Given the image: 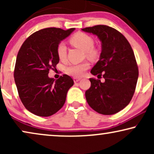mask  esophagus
Segmentation results:
<instances>
[{"label":"esophagus","instance_id":"1","mask_svg":"<svg viewBox=\"0 0 154 154\" xmlns=\"http://www.w3.org/2000/svg\"><path fill=\"white\" fill-rule=\"evenodd\" d=\"M81 79H80V78L75 77V78H73V81H74V83H77V82H79V81H81Z\"/></svg>","mask_w":154,"mask_h":154}]
</instances>
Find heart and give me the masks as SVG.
I'll list each match as a JSON object with an SVG mask.
<instances>
[{"instance_id": "b5f03b06", "label": "heart", "mask_w": 154, "mask_h": 154, "mask_svg": "<svg viewBox=\"0 0 154 154\" xmlns=\"http://www.w3.org/2000/svg\"><path fill=\"white\" fill-rule=\"evenodd\" d=\"M71 43L85 51L86 55L89 57L94 58L97 56L98 52L94 46V39L90 35L83 32L75 33L70 39ZM57 53L61 60H64L66 57V46L64 43L61 42L57 48ZM90 64L84 62L80 64H69L65 67V71L68 74L74 77H81L85 74V71L89 69Z\"/></svg>"}]
</instances>
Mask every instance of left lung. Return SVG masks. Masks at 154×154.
<instances>
[{"mask_svg":"<svg viewBox=\"0 0 154 154\" xmlns=\"http://www.w3.org/2000/svg\"><path fill=\"white\" fill-rule=\"evenodd\" d=\"M82 31L96 35L101 41L100 60L90 73L105 79L102 83L90 79L86 100L99 113L114 114L128 106L135 90L139 71L133 50L125 37L110 26L97 25Z\"/></svg>","mask_w":154,"mask_h":154,"instance_id":"obj_1","label":"left lung"}]
</instances>
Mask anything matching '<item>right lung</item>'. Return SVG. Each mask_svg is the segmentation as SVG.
Instances as JSON below:
<instances>
[{
    "label": "right lung",
    "mask_w": 154,
    "mask_h": 154,
    "mask_svg": "<svg viewBox=\"0 0 154 154\" xmlns=\"http://www.w3.org/2000/svg\"><path fill=\"white\" fill-rule=\"evenodd\" d=\"M75 30L46 28L31 35L17 56L14 78L19 96L27 110L42 117L50 116L64 106L68 90L73 85L69 75L50 78L60 58L57 48Z\"/></svg>",
    "instance_id": "1"
}]
</instances>
